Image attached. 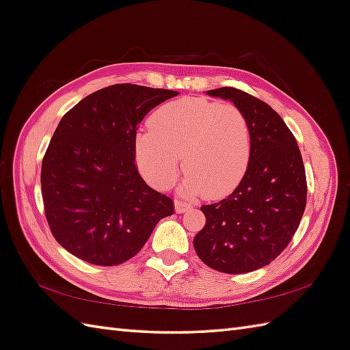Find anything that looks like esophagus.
I'll return each instance as SVG.
<instances>
[{"label":"esophagus","mask_w":350,"mask_h":350,"mask_svg":"<svg viewBox=\"0 0 350 350\" xmlns=\"http://www.w3.org/2000/svg\"><path fill=\"white\" fill-rule=\"evenodd\" d=\"M175 211L176 213H185V211H188V210H191V206L189 204H187V203H184V201H179V200H175Z\"/></svg>","instance_id":"obj_1"}]
</instances>
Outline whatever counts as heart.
I'll return each mask as SVG.
<instances>
[{
    "label": "heart",
    "mask_w": 350,
    "mask_h": 350,
    "mask_svg": "<svg viewBox=\"0 0 350 350\" xmlns=\"http://www.w3.org/2000/svg\"><path fill=\"white\" fill-rule=\"evenodd\" d=\"M251 126L235 105L183 98L159 107L150 129L134 137L135 162L157 189L171 187L183 167V194L220 198L242 183L251 162Z\"/></svg>",
    "instance_id": "heart-1"
}]
</instances>
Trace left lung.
Returning a JSON list of instances; mask_svg holds the SVG:
<instances>
[{"mask_svg":"<svg viewBox=\"0 0 350 350\" xmlns=\"http://www.w3.org/2000/svg\"><path fill=\"white\" fill-rule=\"evenodd\" d=\"M206 93L230 100L245 113L252 152L235 191L201 207L206 225L194 238V250L217 271H254L276 258L299 226L306 204L302 156L291 130L266 102L234 88Z\"/></svg>","mask_w":350,"mask_h":350,"instance_id":"obj_1","label":"left lung"}]
</instances>
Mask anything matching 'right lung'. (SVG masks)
<instances>
[{
  "label": "right lung",
  "mask_w": 350,
  "mask_h": 350,
  "mask_svg": "<svg viewBox=\"0 0 350 350\" xmlns=\"http://www.w3.org/2000/svg\"><path fill=\"white\" fill-rule=\"evenodd\" d=\"M179 94L113 84L62 116L42 161L40 185L52 235L72 256L96 266L133 258L172 200L144 183L135 167L137 125Z\"/></svg>",
  "instance_id": "1"
}]
</instances>
